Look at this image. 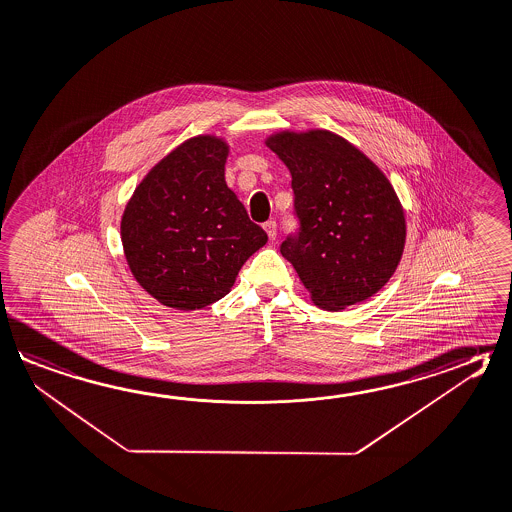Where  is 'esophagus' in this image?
I'll return each mask as SVG.
<instances>
[{"instance_id":"34e87169","label":"esophagus","mask_w":512,"mask_h":512,"mask_svg":"<svg viewBox=\"0 0 512 512\" xmlns=\"http://www.w3.org/2000/svg\"><path fill=\"white\" fill-rule=\"evenodd\" d=\"M264 231L268 233V239L272 240V242L277 239V224H275V220L264 222Z\"/></svg>"}]
</instances>
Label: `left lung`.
<instances>
[{
  "label": "left lung",
  "mask_w": 512,
  "mask_h": 512,
  "mask_svg": "<svg viewBox=\"0 0 512 512\" xmlns=\"http://www.w3.org/2000/svg\"><path fill=\"white\" fill-rule=\"evenodd\" d=\"M266 146L292 173L301 231L282 257L319 308L337 312L376 295L405 250V211L385 173L326 129L279 131Z\"/></svg>",
  "instance_id": "obj_1"
}]
</instances>
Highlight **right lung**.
<instances>
[{"instance_id":"obj_1","label":"right lung","mask_w":512,"mask_h":512,"mask_svg":"<svg viewBox=\"0 0 512 512\" xmlns=\"http://www.w3.org/2000/svg\"><path fill=\"white\" fill-rule=\"evenodd\" d=\"M228 153L219 136L189 138L151 167L124 209L127 266L169 308L189 312L222 299L268 240L226 184Z\"/></svg>"}]
</instances>
